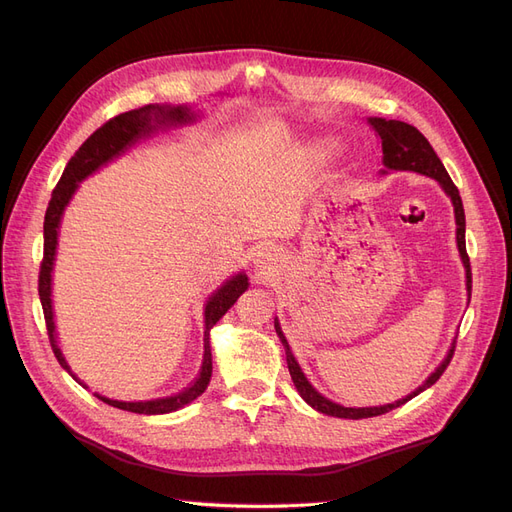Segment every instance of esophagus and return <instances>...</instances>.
<instances>
[{"label":"esophagus","mask_w":512,"mask_h":512,"mask_svg":"<svg viewBox=\"0 0 512 512\" xmlns=\"http://www.w3.org/2000/svg\"><path fill=\"white\" fill-rule=\"evenodd\" d=\"M269 260H271V254H269V250H262V252H258V254H256V265H258V267L267 265Z\"/></svg>","instance_id":"obj_1"}]
</instances>
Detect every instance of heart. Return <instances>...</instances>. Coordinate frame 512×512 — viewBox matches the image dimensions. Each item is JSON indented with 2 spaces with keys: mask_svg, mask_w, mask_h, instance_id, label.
Instances as JSON below:
<instances>
[{
  "mask_svg": "<svg viewBox=\"0 0 512 512\" xmlns=\"http://www.w3.org/2000/svg\"><path fill=\"white\" fill-rule=\"evenodd\" d=\"M333 156H335V143L331 138H322V141L312 143L303 151V160L309 166H324Z\"/></svg>",
  "mask_w": 512,
  "mask_h": 512,
  "instance_id": "b5f03b06",
  "label": "heart"
}]
</instances>
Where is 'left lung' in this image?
<instances>
[{
  "instance_id": "obj_1",
  "label": "left lung",
  "mask_w": 512,
  "mask_h": 512,
  "mask_svg": "<svg viewBox=\"0 0 512 512\" xmlns=\"http://www.w3.org/2000/svg\"><path fill=\"white\" fill-rule=\"evenodd\" d=\"M371 128H374L382 141V164L384 168L380 170V175H389L391 170H410V173H418L425 175L429 179H436L440 183V188L444 190V194L451 198L453 209H455V224H457V250L463 262V269H466V290L468 297L472 294V271H470V258L466 252V213H463V203L459 190L455 188L453 179L448 177L444 164L440 162V158L436 156V151L429 145L427 138L418 132L414 126L406 121H397V119H384V117H369ZM275 333L280 337V342L286 350V363H288V371L290 378L297 386L299 395L303 397V401L307 406H312L316 412H322L327 416H337V418H352V421H359V418H369V416H380L384 412H391L399 406H404L406 401H410L412 397H416L418 393H423L425 389H429L431 384H436L440 380V376L444 374V369L448 367L453 359L455 352V339L451 348H448L446 356L442 359V363L436 367V371H431V376L418 386L416 391H412L410 395L401 397L393 404H384V406H371V408H348L342 404H335L329 397H324L322 393H318L309 380L305 378L301 365L294 359V354L288 346V339L280 327V320L275 318Z\"/></svg>"
}]
</instances>
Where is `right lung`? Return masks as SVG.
<instances>
[{"label": "right lung", "mask_w": 512, "mask_h": 512, "mask_svg": "<svg viewBox=\"0 0 512 512\" xmlns=\"http://www.w3.org/2000/svg\"><path fill=\"white\" fill-rule=\"evenodd\" d=\"M200 117H203V111H198L194 104H147L141 108H134V111L121 113L113 117L111 121H106L102 128H98L94 134H91L87 141L79 147V151L70 158L64 175H61L57 188L53 190L49 209H46L44 215V260L40 267V303L44 309V320H46V329H49V339L53 352L57 356L59 365L64 367L68 374L79 382L83 389H87V384L74 374L72 367L68 365L64 352H61L57 344V331H55V312H53V269H55V256H57V243H59V226L61 218H64V211L70 205L72 196L79 190V185L91 177L102 166L108 162L117 160L123 156L128 149H132L136 143H141L143 138H149L156 132L170 130V128H183L190 126V123H196ZM250 282H247L245 271H239L215 290L211 292V297L205 303V354H203V367H200L198 378L183 389L181 393L168 395V397H158V399H147V401H119L98 395L104 404L126 410V412H136V414H168L181 410L196 397L205 393L211 380V371H213V361H211V329L215 327L228 309L237 303V299L247 290Z\"/></svg>", "instance_id": "right-lung-1"}]
</instances>
